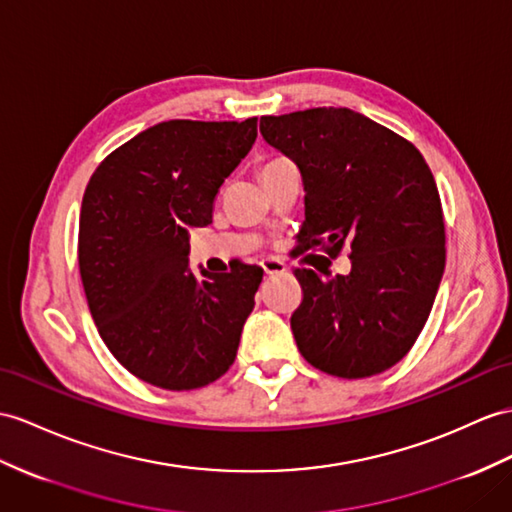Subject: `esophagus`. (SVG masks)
<instances>
[{
    "label": "esophagus",
    "instance_id": "1",
    "mask_svg": "<svg viewBox=\"0 0 512 512\" xmlns=\"http://www.w3.org/2000/svg\"><path fill=\"white\" fill-rule=\"evenodd\" d=\"M263 271H265V276H282V273L286 271V265L280 258H267V260H263Z\"/></svg>",
    "mask_w": 512,
    "mask_h": 512
}]
</instances>
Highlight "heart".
<instances>
[{
	"mask_svg": "<svg viewBox=\"0 0 512 512\" xmlns=\"http://www.w3.org/2000/svg\"><path fill=\"white\" fill-rule=\"evenodd\" d=\"M278 160H282V158H278ZM278 160H271V162H269V165H273V162H278ZM265 167H267V165H265Z\"/></svg>",
	"mask_w": 512,
	"mask_h": 512,
	"instance_id": "b5f03b06",
	"label": "heart"
}]
</instances>
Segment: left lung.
Masks as SVG:
<instances>
[{
    "mask_svg": "<svg viewBox=\"0 0 512 512\" xmlns=\"http://www.w3.org/2000/svg\"><path fill=\"white\" fill-rule=\"evenodd\" d=\"M260 134L304 182L299 252L350 249L347 276L295 269L304 299L291 315L299 352L336 378H369L410 352L445 269V223L419 149L350 108L260 117Z\"/></svg>",
    "mask_w": 512,
    "mask_h": 512,
    "instance_id": "left-lung-1",
    "label": "left lung"
}]
</instances>
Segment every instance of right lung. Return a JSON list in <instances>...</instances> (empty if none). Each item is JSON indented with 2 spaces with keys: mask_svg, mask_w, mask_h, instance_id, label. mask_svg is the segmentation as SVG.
<instances>
[{
  "mask_svg": "<svg viewBox=\"0 0 512 512\" xmlns=\"http://www.w3.org/2000/svg\"><path fill=\"white\" fill-rule=\"evenodd\" d=\"M245 121H162L108 154L82 197L78 265L110 354L139 380L191 391L221 378L239 350L263 269L195 276L189 230L256 141Z\"/></svg>",
  "mask_w": 512,
  "mask_h": 512,
  "instance_id": "obj_1",
  "label": "right lung"
}]
</instances>
